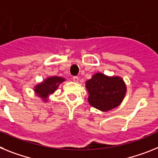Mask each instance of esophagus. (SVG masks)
Segmentation results:
<instances>
[{"mask_svg":"<svg viewBox=\"0 0 158 158\" xmlns=\"http://www.w3.org/2000/svg\"><path fill=\"white\" fill-rule=\"evenodd\" d=\"M73 81L74 82H76V83H77L78 81H79V77H78V76H74Z\"/></svg>","mask_w":158,"mask_h":158,"instance_id":"1","label":"esophagus"}]
</instances>
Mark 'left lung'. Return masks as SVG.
<instances>
[{
    "instance_id": "obj_1",
    "label": "left lung",
    "mask_w": 158,
    "mask_h": 158,
    "mask_svg": "<svg viewBox=\"0 0 158 158\" xmlns=\"http://www.w3.org/2000/svg\"><path fill=\"white\" fill-rule=\"evenodd\" d=\"M86 88L89 93V103L102 111L117 107L127 91L121 78L107 77L101 73L95 74L87 80Z\"/></svg>"
}]
</instances>
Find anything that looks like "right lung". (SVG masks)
<instances>
[{
  "label": "right lung",
  "instance_id": "add662e5",
  "mask_svg": "<svg viewBox=\"0 0 158 158\" xmlns=\"http://www.w3.org/2000/svg\"><path fill=\"white\" fill-rule=\"evenodd\" d=\"M64 79L60 77H50L44 81L40 84H38L35 88L36 94L41 98H46L50 94H52L57 89L59 84Z\"/></svg>",
  "mask_w": 158,
  "mask_h": 158
}]
</instances>
